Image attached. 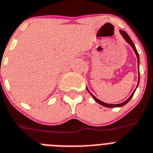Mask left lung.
I'll return each mask as SVG.
<instances>
[{
	"label": "left lung",
	"mask_w": 153,
	"mask_h": 153,
	"mask_svg": "<svg viewBox=\"0 0 153 153\" xmlns=\"http://www.w3.org/2000/svg\"><path fill=\"white\" fill-rule=\"evenodd\" d=\"M119 31H120V34H122V36H123V38H124L125 40H126V42H127V43H128V45H129L130 46H131V47L132 48V49H133L134 52H135V55H136V57H137L138 67H139V54H138V51H137V50H136V48H135V45H134V43H133V42H132V40H131V38H129V36H128L127 33L125 32V31H123V30H119ZM139 80H138V84H137V86H136V88H135V89L134 90L133 92L132 93V95H130L129 98H128V99H127V100H126V101H125V102H122V103H119V104H108V103H105V102H102V101H101V100H99V99H97L96 97L94 96V95H93L92 94H91V91H90L89 90H88V88L87 87H86V88H87V91H88V92H89L90 95H91V97H92V98H93V99H94V100H95L96 102H98L99 104L105 106V107H108V108H116V107H122V106H124L125 105H126V104H127V103H128V102H129L130 99H132V96H133V95H134V93H135V90H136V88H138V85H139Z\"/></svg>",
	"instance_id": "obj_1"
}]
</instances>
